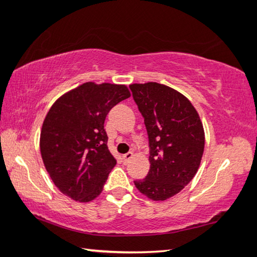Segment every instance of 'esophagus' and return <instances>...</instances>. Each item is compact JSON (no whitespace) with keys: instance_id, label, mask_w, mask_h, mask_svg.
Instances as JSON below:
<instances>
[{"instance_id":"esophagus-1","label":"esophagus","mask_w":257,"mask_h":257,"mask_svg":"<svg viewBox=\"0 0 257 257\" xmlns=\"http://www.w3.org/2000/svg\"><path fill=\"white\" fill-rule=\"evenodd\" d=\"M133 155H134V154L132 153V152H130V153L124 154V155L122 156V160H123V162H124V163H128V162H129V160L133 158Z\"/></svg>"}]
</instances>
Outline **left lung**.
Instances as JSON below:
<instances>
[{
  "mask_svg": "<svg viewBox=\"0 0 257 257\" xmlns=\"http://www.w3.org/2000/svg\"><path fill=\"white\" fill-rule=\"evenodd\" d=\"M149 135L151 169L137 189L153 201H165L196 175L204 152L203 124L191 103L170 87L146 82L129 86Z\"/></svg>",
  "mask_w": 257,
  "mask_h": 257,
  "instance_id": "8db88e82",
  "label": "left lung"
}]
</instances>
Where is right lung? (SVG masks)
Instances as JSON below:
<instances>
[{
  "label": "right lung",
  "mask_w": 257,
  "mask_h": 257,
  "mask_svg": "<svg viewBox=\"0 0 257 257\" xmlns=\"http://www.w3.org/2000/svg\"><path fill=\"white\" fill-rule=\"evenodd\" d=\"M129 96L124 85L85 82L52 105L40 146L46 170L61 193L84 203L102 193L116 164L104 121L113 106Z\"/></svg>",
  "instance_id": "1"
}]
</instances>
